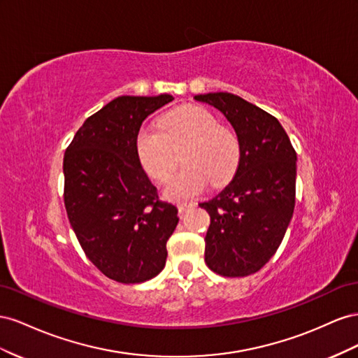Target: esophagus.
<instances>
[{
  "instance_id": "1",
  "label": "esophagus",
  "mask_w": 358,
  "mask_h": 358,
  "mask_svg": "<svg viewBox=\"0 0 358 358\" xmlns=\"http://www.w3.org/2000/svg\"><path fill=\"white\" fill-rule=\"evenodd\" d=\"M190 207H193V202H181V203H178V210H180V214H182L185 213L187 208H190Z\"/></svg>"
}]
</instances>
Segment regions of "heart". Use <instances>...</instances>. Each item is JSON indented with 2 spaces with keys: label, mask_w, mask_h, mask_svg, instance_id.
I'll use <instances>...</instances> for the list:
<instances>
[{
  "label": "heart",
  "mask_w": 358,
  "mask_h": 358,
  "mask_svg": "<svg viewBox=\"0 0 358 358\" xmlns=\"http://www.w3.org/2000/svg\"><path fill=\"white\" fill-rule=\"evenodd\" d=\"M181 152L182 168L168 182L165 196L185 201L210 185L217 187L236 173L241 159L237 134L219 124L210 110L181 106L159 121V129L142 127L136 135V152L151 178L165 182L172 176Z\"/></svg>",
  "instance_id": "heart-1"
}]
</instances>
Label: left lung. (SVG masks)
Segmentation results:
<instances>
[{
  "instance_id": "obj_1",
  "label": "left lung",
  "mask_w": 358,
  "mask_h": 358,
  "mask_svg": "<svg viewBox=\"0 0 358 358\" xmlns=\"http://www.w3.org/2000/svg\"><path fill=\"white\" fill-rule=\"evenodd\" d=\"M195 100L219 109L241 144L236 176L199 207L210 214L206 264L224 278L259 271L279 249L295 206L297 152L278 118L231 93Z\"/></svg>"
}]
</instances>
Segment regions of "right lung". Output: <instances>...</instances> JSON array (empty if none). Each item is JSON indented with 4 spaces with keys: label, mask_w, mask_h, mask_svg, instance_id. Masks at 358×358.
Instances as JSON below:
<instances>
[{
    "label": "right lung",
    "mask_w": 358,
    "mask_h": 358,
    "mask_svg": "<svg viewBox=\"0 0 358 358\" xmlns=\"http://www.w3.org/2000/svg\"><path fill=\"white\" fill-rule=\"evenodd\" d=\"M173 97L120 96L88 117L64 152V206L87 258L106 278L141 283L165 267L177 207L159 199L136 135Z\"/></svg>",
    "instance_id": "obj_1"
}]
</instances>
